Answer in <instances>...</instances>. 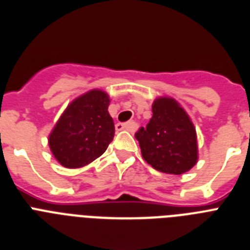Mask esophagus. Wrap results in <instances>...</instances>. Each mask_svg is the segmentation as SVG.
Instances as JSON below:
<instances>
[{"instance_id":"34e87169","label":"esophagus","mask_w":250,"mask_h":250,"mask_svg":"<svg viewBox=\"0 0 250 250\" xmlns=\"http://www.w3.org/2000/svg\"><path fill=\"white\" fill-rule=\"evenodd\" d=\"M115 129H117V131L125 129V131L133 132L135 131V123H133V122H127V123H117V125H115Z\"/></svg>"}]
</instances>
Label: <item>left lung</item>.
Instances as JSON below:
<instances>
[{
  "mask_svg": "<svg viewBox=\"0 0 250 250\" xmlns=\"http://www.w3.org/2000/svg\"><path fill=\"white\" fill-rule=\"evenodd\" d=\"M135 137L145 161L161 173L179 175L190 170L198 160L196 128L173 98L155 100L150 122Z\"/></svg>",
  "mask_w": 250,
  "mask_h": 250,
  "instance_id": "obj_1",
  "label": "left lung"
}]
</instances>
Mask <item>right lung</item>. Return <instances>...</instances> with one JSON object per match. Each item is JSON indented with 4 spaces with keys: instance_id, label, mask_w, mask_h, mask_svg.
<instances>
[{
    "instance_id": "1",
    "label": "right lung",
    "mask_w": 250,
    "mask_h": 250,
    "mask_svg": "<svg viewBox=\"0 0 250 250\" xmlns=\"http://www.w3.org/2000/svg\"><path fill=\"white\" fill-rule=\"evenodd\" d=\"M109 102L105 91L95 89L67 106L48 138L50 151L61 165L70 169L85 167L105 152L114 137Z\"/></svg>"
}]
</instances>
